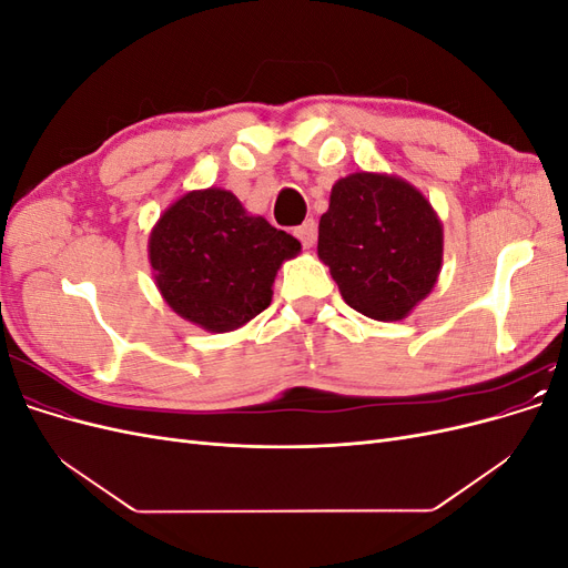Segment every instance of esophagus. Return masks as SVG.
<instances>
[{
  "instance_id": "esophagus-1",
  "label": "esophagus",
  "mask_w": 568,
  "mask_h": 568,
  "mask_svg": "<svg viewBox=\"0 0 568 568\" xmlns=\"http://www.w3.org/2000/svg\"><path fill=\"white\" fill-rule=\"evenodd\" d=\"M294 234L301 239V244H303L305 248H313L315 242H317V225H315V220H305L301 227L294 230Z\"/></svg>"
}]
</instances>
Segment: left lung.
<instances>
[{
    "label": "left lung",
    "instance_id": "1",
    "mask_svg": "<svg viewBox=\"0 0 568 568\" xmlns=\"http://www.w3.org/2000/svg\"><path fill=\"white\" fill-rule=\"evenodd\" d=\"M317 255L343 301L379 322L407 317L432 294L443 265V225L419 189L384 173L332 186Z\"/></svg>",
    "mask_w": 568,
    "mask_h": 568
}]
</instances>
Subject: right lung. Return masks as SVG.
<instances>
[{
	"label": "right lung",
	"instance_id": "add662e5",
	"mask_svg": "<svg viewBox=\"0 0 568 568\" xmlns=\"http://www.w3.org/2000/svg\"><path fill=\"white\" fill-rule=\"evenodd\" d=\"M301 242L248 215L232 192L199 189L178 199L149 236V263L173 311L225 334L251 322L272 301V284Z\"/></svg>",
	"mask_w": 568,
	"mask_h": 568
}]
</instances>
